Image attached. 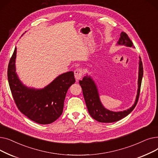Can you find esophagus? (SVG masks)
<instances>
[{
    "mask_svg": "<svg viewBox=\"0 0 158 158\" xmlns=\"http://www.w3.org/2000/svg\"><path fill=\"white\" fill-rule=\"evenodd\" d=\"M74 76L76 80H79L82 76V70L80 69H77L74 71Z\"/></svg>",
    "mask_w": 158,
    "mask_h": 158,
    "instance_id": "1",
    "label": "esophagus"
}]
</instances>
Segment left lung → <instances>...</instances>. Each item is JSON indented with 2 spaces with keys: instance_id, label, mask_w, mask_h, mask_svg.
<instances>
[{
  "instance_id": "left-lung-1",
  "label": "left lung",
  "mask_w": 158,
  "mask_h": 158,
  "mask_svg": "<svg viewBox=\"0 0 158 158\" xmlns=\"http://www.w3.org/2000/svg\"><path fill=\"white\" fill-rule=\"evenodd\" d=\"M117 45H124L126 47H132V43L126 32H122L120 37L117 41ZM139 67H138V90L137 95L134 104L129 109L120 111H113L106 109L102 104L98 90L94 79L88 75L82 78V81H79V84L82 89L84 98L87 106L89 114L93 118L99 122L112 123L117 122L123 118L126 117L132 110L135 109L138 102L139 95L141 84L143 74V64L141 57H139Z\"/></svg>"
}]
</instances>
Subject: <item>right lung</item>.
Masks as SVG:
<instances>
[{
	"instance_id": "1",
	"label": "right lung",
	"mask_w": 158,
	"mask_h": 158,
	"mask_svg": "<svg viewBox=\"0 0 158 158\" xmlns=\"http://www.w3.org/2000/svg\"><path fill=\"white\" fill-rule=\"evenodd\" d=\"M16 47L10 59L7 79L14 101L27 118L40 124H49L61 115L69 88L76 79L72 71L63 73L44 88L36 89L23 84L16 72Z\"/></svg>"
}]
</instances>
